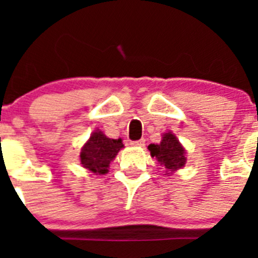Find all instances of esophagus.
Returning <instances> with one entry per match:
<instances>
[{
    "label": "esophagus",
    "mask_w": 258,
    "mask_h": 258,
    "mask_svg": "<svg viewBox=\"0 0 258 258\" xmlns=\"http://www.w3.org/2000/svg\"><path fill=\"white\" fill-rule=\"evenodd\" d=\"M132 146H136V147H142V146H145V140H138V141H132L131 142Z\"/></svg>",
    "instance_id": "1"
}]
</instances>
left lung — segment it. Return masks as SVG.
<instances>
[{
	"mask_svg": "<svg viewBox=\"0 0 258 258\" xmlns=\"http://www.w3.org/2000/svg\"><path fill=\"white\" fill-rule=\"evenodd\" d=\"M147 149H149L151 156L155 157L157 163L163 166L165 174L168 175L183 168L186 160H187L183 146L179 143L177 137L172 132L163 134V140L159 145L151 143Z\"/></svg>",
	"mask_w": 258,
	"mask_h": 258,
	"instance_id": "obj_1",
	"label": "left lung"
}]
</instances>
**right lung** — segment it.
<instances>
[{"instance_id":"add662e5","label":"right lung","mask_w":258,"mask_h":258,"mask_svg":"<svg viewBox=\"0 0 258 258\" xmlns=\"http://www.w3.org/2000/svg\"><path fill=\"white\" fill-rule=\"evenodd\" d=\"M124 147L121 138L111 140L101 131L93 132L88 142L83 146L80 152V161L85 169L95 174H106L109 164Z\"/></svg>"}]
</instances>
